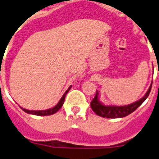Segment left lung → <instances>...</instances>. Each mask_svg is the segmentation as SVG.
Returning a JSON list of instances; mask_svg holds the SVG:
<instances>
[{
	"label": "left lung",
	"mask_w": 159,
	"mask_h": 159,
	"mask_svg": "<svg viewBox=\"0 0 159 159\" xmlns=\"http://www.w3.org/2000/svg\"><path fill=\"white\" fill-rule=\"evenodd\" d=\"M152 83L149 88L148 91L145 95L141 98L139 100L132 102L129 105L126 106H113V105H104L102 102L99 101V94L98 91H96L95 97L91 102V107L92 111L96 114L97 116H101L102 118H111V119H116V118H123L128 116L130 114L137 109L144 101L147 99L149 94L151 92Z\"/></svg>",
	"instance_id": "left-lung-1"
}]
</instances>
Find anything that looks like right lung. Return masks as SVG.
Wrapping results in <instances>:
<instances>
[{
  "label": "right lung",
  "instance_id": "obj_1",
  "mask_svg": "<svg viewBox=\"0 0 159 159\" xmlns=\"http://www.w3.org/2000/svg\"><path fill=\"white\" fill-rule=\"evenodd\" d=\"M71 86H70L68 88V89L65 92V93L63 95V96L61 97V99L59 101V102L57 103V105L53 107L50 108V109H48V110H42V111H30V110H27V109H25L23 107H20L22 110L24 111L25 112L28 114H31V115H34V116H51V115H53L56 112L60 110V108L62 107L63 104H64V99H65V96L67 95V93L69 92V90L71 89Z\"/></svg>",
  "mask_w": 159,
  "mask_h": 159
}]
</instances>
